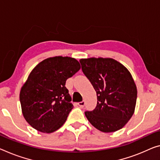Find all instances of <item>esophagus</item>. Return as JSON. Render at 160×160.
<instances>
[{
  "label": "esophagus",
  "mask_w": 160,
  "mask_h": 160,
  "mask_svg": "<svg viewBox=\"0 0 160 160\" xmlns=\"http://www.w3.org/2000/svg\"><path fill=\"white\" fill-rule=\"evenodd\" d=\"M85 104H86V103H85L84 101H82V102H80L78 103V105L80 107H83L85 106Z\"/></svg>",
  "instance_id": "esophagus-1"
}]
</instances>
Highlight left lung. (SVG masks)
I'll use <instances>...</instances> for the list:
<instances>
[{
    "label": "left lung",
    "instance_id": "obj_1",
    "mask_svg": "<svg viewBox=\"0 0 160 160\" xmlns=\"http://www.w3.org/2000/svg\"><path fill=\"white\" fill-rule=\"evenodd\" d=\"M82 69L97 92V104L85 115L103 132L122 129L133 115L137 90L131 73L112 58H90L80 61Z\"/></svg>",
    "mask_w": 160,
    "mask_h": 160
}]
</instances>
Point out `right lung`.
<instances>
[{
  "label": "right lung",
  "mask_w": 160,
  "mask_h": 160,
  "mask_svg": "<svg viewBox=\"0 0 160 160\" xmlns=\"http://www.w3.org/2000/svg\"><path fill=\"white\" fill-rule=\"evenodd\" d=\"M80 68L75 58L55 56L32 70L20 92L23 115L32 127L51 133L64 124L73 107L66 81Z\"/></svg>",
  "instance_id": "add662e5"
}]
</instances>
